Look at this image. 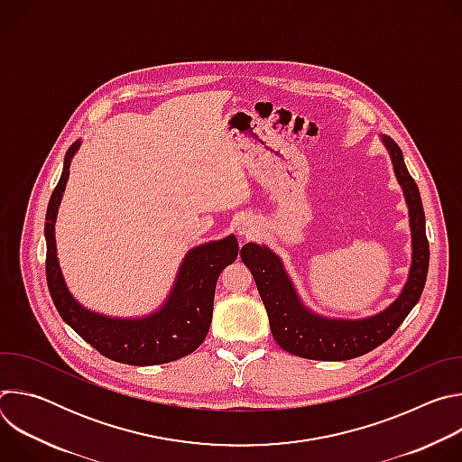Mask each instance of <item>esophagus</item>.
Wrapping results in <instances>:
<instances>
[{
  "label": "esophagus",
  "instance_id": "esophagus-1",
  "mask_svg": "<svg viewBox=\"0 0 462 462\" xmlns=\"http://www.w3.org/2000/svg\"><path fill=\"white\" fill-rule=\"evenodd\" d=\"M239 234H245V236H248V234H250V228H246V226H241V228H239Z\"/></svg>",
  "mask_w": 462,
  "mask_h": 462
}]
</instances>
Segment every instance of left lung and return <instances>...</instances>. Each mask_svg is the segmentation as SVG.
Returning <instances> with one entry per match:
<instances>
[{
    "instance_id": "1",
    "label": "left lung",
    "mask_w": 462,
    "mask_h": 462,
    "mask_svg": "<svg viewBox=\"0 0 462 462\" xmlns=\"http://www.w3.org/2000/svg\"><path fill=\"white\" fill-rule=\"evenodd\" d=\"M382 141L391 155L394 175L406 195L413 243V261L408 283L402 294L385 310L364 319H331L312 314L298 300L276 254L255 243H246L241 248V259L250 269L263 305L267 309L273 337L278 346L291 355L328 362L362 356L389 340L420 300L430 265V243L426 237L420 193L404 164L399 144L385 135H382Z\"/></svg>"
}]
</instances>
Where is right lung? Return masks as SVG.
<instances>
[{"instance_id":"right-lung-1","label":"right lung","mask_w":462,"mask_h":462,"mask_svg":"<svg viewBox=\"0 0 462 462\" xmlns=\"http://www.w3.org/2000/svg\"><path fill=\"white\" fill-rule=\"evenodd\" d=\"M79 148L80 141L65 153L63 171L51 195L45 216V276L56 310L100 355L120 364L159 365L193 353L208 335L216 283L221 271L237 257V239L228 236L189 250L170 298L155 314L141 319H118L84 309L63 283L54 243L58 207L69 177L71 159Z\"/></svg>"}]
</instances>
